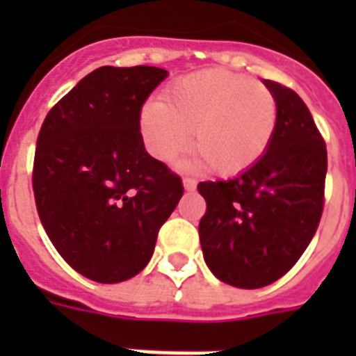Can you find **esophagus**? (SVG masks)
<instances>
[{
	"label": "esophagus",
	"instance_id": "34e87169",
	"mask_svg": "<svg viewBox=\"0 0 356 356\" xmlns=\"http://www.w3.org/2000/svg\"><path fill=\"white\" fill-rule=\"evenodd\" d=\"M183 184H184V190H186V192H194L195 186H197V181L192 177H184Z\"/></svg>",
	"mask_w": 356,
	"mask_h": 356
}]
</instances>
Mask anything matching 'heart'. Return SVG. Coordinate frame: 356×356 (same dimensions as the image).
<instances>
[{
    "mask_svg": "<svg viewBox=\"0 0 356 356\" xmlns=\"http://www.w3.org/2000/svg\"><path fill=\"white\" fill-rule=\"evenodd\" d=\"M277 99L260 81L227 70H203L168 86L162 103L144 105L140 131L151 155L173 162L190 144L218 175L248 170L270 147Z\"/></svg>",
    "mask_w": 356,
    "mask_h": 356,
    "instance_id": "obj_1",
    "label": "heart"
}]
</instances>
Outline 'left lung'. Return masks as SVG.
<instances>
[{
    "label": "left lung",
    "mask_w": 356,
    "mask_h": 356,
    "mask_svg": "<svg viewBox=\"0 0 356 356\" xmlns=\"http://www.w3.org/2000/svg\"><path fill=\"white\" fill-rule=\"evenodd\" d=\"M277 99L270 147L238 177L197 184L207 211L200 242L207 266L236 288L268 286L292 270L320 225L327 147L303 99L264 81Z\"/></svg>",
    "instance_id": "1"
}]
</instances>
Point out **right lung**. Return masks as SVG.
<instances>
[{
    "label": "right lung",
    "instance_id": "obj_1",
    "mask_svg": "<svg viewBox=\"0 0 356 356\" xmlns=\"http://www.w3.org/2000/svg\"><path fill=\"white\" fill-rule=\"evenodd\" d=\"M166 75L155 66L97 68L42 123L36 211L58 254L92 281L113 284L144 270L184 192L140 133L142 105Z\"/></svg>",
    "mask_w": 356,
    "mask_h": 356
}]
</instances>
